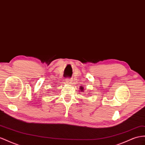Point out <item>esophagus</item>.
Segmentation results:
<instances>
[{
	"label": "esophagus",
	"instance_id": "34e87169",
	"mask_svg": "<svg viewBox=\"0 0 145 145\" xmlns=\"http://www.w3.org/2000/svg\"><path fill=\"white\" fill-rule=\"evenodd\" d=\"M71 81H72V79L70 78H66V83L67 84L71 83Z\"/></svg>",
	"mask_w": 145,
	"mask_h": 145
}]
</instances>
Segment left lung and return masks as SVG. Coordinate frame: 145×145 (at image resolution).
I'll return each mask as SVG.
<instances>
[{
    "mask_svg": "<svg viewBox=\"0 0 145 145\" xmlns=\"http://www.w3.org/2000/svg\"><path fill=\"white\" fill-rule=\"evenodd\" d=\"M80 88H81L80 89H82V90H83V87H80Z\"/></svg>",
    "mask_w": 145,
    "mask_h": 145,
    "instance_id": "8db88e82",
    "label": "left lung"
}]
</instances>
